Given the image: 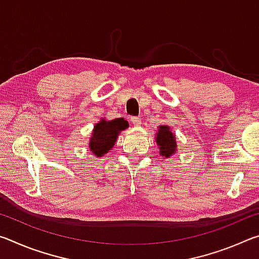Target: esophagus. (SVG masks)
<instances>
[{
	"label": "esophagus",
	"instance_id": "34e87169",
	"mask_svg": "<svg viewBox=\"0 0 259 259\" xmlns=\"http://www.w3.org/2000/svg\"><path fill=\"white\" fill-rule=\"evenodd\" d=\"M130 121H131V123H133L134 125H139L140 124V119L139 117H137V116H131L130 117Z\"/></svg>",
	"mask_w": 259,
	"mask_h": 259
}]
</instances>
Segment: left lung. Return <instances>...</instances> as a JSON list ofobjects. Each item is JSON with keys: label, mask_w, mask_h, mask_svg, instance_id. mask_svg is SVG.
<instances>
[{"label": "left lung", "mask_w": 259, "mask_h": 259, "mask_svg": "<svg viewBox=\"0 0 259 259\" xmlns=\"http://www.w3.org/2000/svg\"><path fill=\"white\" fill-rule=\"evenodd\" d=\"M155 143L159 148V154L163 159H170L177 152V138L169 125L157 126V133L154 135Z\"/></svg>", "instance_id": "obj_1"}]
</instances>
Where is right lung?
I'll return each instance as SVG.
<instances>
[{
    "label": "right lung",
    "mask_w": 259,
    "mask_h": 259,
    "mask_svg": "<svg viewBox=\"0 0 259 259\" xmlns=\"http://www.w3.org/2000/svg\"><path fill=\"white\" fill-rule=\"evenodd\" d=\"M129 128L128 121L123 117L115 120H106L102 117L94 125L93 134L89 139V150L96 157H102L115 145L122 131Z\"/></svg>",
    "instance_id": "1"
}]
</instances>
